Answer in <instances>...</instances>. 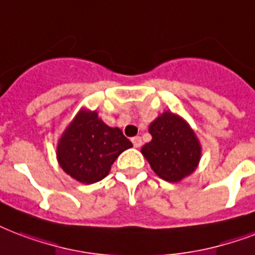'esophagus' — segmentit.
<instances>
[{"instance_id": "obj_1", "label": "esophagus", "mask_w": 255, "mask_h": 255, "mask_svg": "<svg viewBox=\"0 0 255 255\" xmlns=\"http://www.w3.org/2000/svg\"><path fill=\"white\" fill-rule=\"evenodd\" d=\"M141 143H143V141H141L140 136H135V137H132V144H133L135 148H139V147L141 145Z\"/></svg>"}]
</instances>
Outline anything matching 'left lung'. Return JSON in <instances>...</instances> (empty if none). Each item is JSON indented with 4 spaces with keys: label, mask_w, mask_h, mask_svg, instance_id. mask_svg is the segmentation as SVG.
<instances>
[{
    "label": "left lung",
    "mask_w": 255,
    "mask_h": 255,
    "mask_svg": "<svg viewBox=\"0 0 255 255\" xmlns=\"http://www.w3.org/2000/svg\"><path fill=\"white\" fill-rule=\"evenodd\" d=\"M148 131L152 140L141 147V153L159 178L178 183L197 170L202 145L182 116L166 111L149 124Z\"/></svg>",
    "instance_id": "obj_1"
}]
</instances>
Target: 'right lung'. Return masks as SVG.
Returning a JSON list of instances; mask_svg holds the SVG:
<instances>
[{"instance_id":"right-lung-1","label":"right lung","mask_w":255,"mask_h":255,"mask_svg":"<svg viewBox=\"0 0 255 255\" xmlns=\"http://www.w3.org/2000/svg\"><path fill=\"white\" fill-rule=\"evenodd\" d=\"M132 143L118 127H110L96 111L81 108L58 139L56 156L71 178L96 183L110 174L111 166Z\"/></svg>"}]
</instances>
